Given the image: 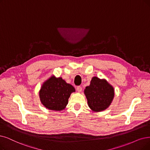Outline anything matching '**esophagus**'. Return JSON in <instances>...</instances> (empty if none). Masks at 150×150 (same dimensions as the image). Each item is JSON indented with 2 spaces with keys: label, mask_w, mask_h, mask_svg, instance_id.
I'll list each match as a JSON object with an SVG mask.
<instances>
[{
  "label": "esophagus",
  "mask_w": 150,
  "mask_h": 150,
  "mask_svg": "<svg viewBox=\"0 0 150 150\" xmlns=\"http://www.w3.org/2000/svg\"><path fill=\"white\" fill-rule=\"evenodd\" d=\"M82 88L81 86H77V91L78 92H81L82 91Z\"/></svg>",
  "instance_id": "34e87169"
}]
</instances>
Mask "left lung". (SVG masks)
<instances>
[{
	"label": "left lung",
	"mask_w": 150,
	"mask_h": 150,
	"mask_svg": "<svg viewBox=\"0 0 150 150\" xmlns=\"http://www.w3.org/2000/svg\"><path fill=\"white\" fill-rule=\"evenodd\" d=\"M84 94L90 108L100 112L110 106L115 96V90L105 79L93 77L91 84L84 90Z\"/></svg>",
	"instance_id": "1"
}]
</instances>
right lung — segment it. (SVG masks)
Here are the masks:
<instances>
[{"label": "right lung", "mask_w": 150, "mask_h": 150, "mask_svg": "<svg viewBox=\"0 0 150 150\" xmlns=\"http://www.w3.org/2000/svg\"><path fill=\"white\" fill-rule=\"evenodd\" d=\"M75 92L73 86L62 77L51 76L45 81L39 91L42 104L50 110L62 111L68 103L71 93Z\"/></svg>", "instance_id": "obj_1"}]
</instances>
